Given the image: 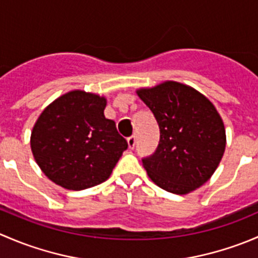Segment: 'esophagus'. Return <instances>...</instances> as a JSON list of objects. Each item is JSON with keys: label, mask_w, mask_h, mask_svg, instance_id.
Listing matches in <instances>:
<instances>
[{"label": "esophagus", "mask_w": 258, "mask_h": 258, "mask_svg": "<svg viewBox=\"0 0 258 258\" xmlns=\"http://www.w3.org/2000/svg\"><path fill=\"white\" fill-rule=\"evenodd\" d=\"M127 144H128L130 150H134L135 145H136V137H135V136L128 137V139H127Z\"/></svg>", "instance_id": "1"}]
</instances>
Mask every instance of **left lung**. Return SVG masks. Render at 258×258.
Here are the masks:
<instances>
[{
	"label": "left lung",
	"instance_id": "1",
	"mask_svg": "<svg viewBox=\"0 0 258 258\" xmlns=\"http://www.w3.org/2000/svg\"><path fill=\"white\" fill-rule=\"evenodd\" d=\"M136 93L160 127L157 150L142 160L148 177L176 195L189 194L206 183L226 148L225 124L213 103L176 81L139 88Z\"/></svg>",
	"mask_w": 258,
	"mask_h": 258
}]
</instances>
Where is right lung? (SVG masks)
<instances>
[{
	"mask_svg": "<svg viewBox=\"0 0 258 258\" xmlns=\"http://www.w3.org/2000/svg\"><path fill=\"white\" fill-rule=\"evenodd\" d=\"M106 105L103 96L74 90L42 111L31 132V151L48 179L80 191L110 177L128 145L105 117Z\"/></svg>",
	"mask_w": 258,
	"mask_h": 258,
	"instance_id": "add662e5",
	"label": "right lung"
}]
</instances>
